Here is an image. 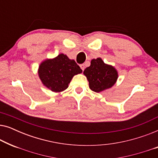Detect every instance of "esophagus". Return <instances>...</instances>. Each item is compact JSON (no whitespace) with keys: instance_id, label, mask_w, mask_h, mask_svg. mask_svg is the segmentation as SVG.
<instances>
[{"instance_id":"34e87169","label":"esophagus","mask_w":158,"mask_h":158,"mask_svg":"<svg viewBox=\"0 0 158 158\" xmlns=\"http://www.w3.org/2000/svg\"><path fill=\"white\" fill-rule=\"evenodd\" d=\"M80 67H81V70L83 71V70H84V69H85V65H84L83 64H80Z\"/></svg>"}]
</instances>
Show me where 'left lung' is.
<instances>
[{
	"instance_id": "obj_1",
	"label": "left lung",
	"mask_w": 158,
	"mask_h": 158,
	"mask_svg": "<svg viewBox=\"0 0 158 158\" xmlns=\"http://www.w3.org/2000/svg\"><path fill=\"white\" fill-rule=\"evenodd\" d=\"M83 74L87 77L90 90L96 93L111 88L118 77L116 69L111 64H106L101 57L93 59L90 65L83 71Z\"/></svg>"
}]
</instances>
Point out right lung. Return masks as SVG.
I'll use <instances>...</instances> for the list:
<instances>
[{
	"label": "right lung",
	"instance_id": "obj_1",
	"mask_svg": "<svg viewBox=\"0 0 158 158\" xmlns=\"http://www.w3.org/2000/svg\"><path fill=\"white\" fill-rule=\"evenodd\" d=\"M82 72L74 60L69 59L62 53L56 57L44 60L38 69L39 77L43 85L55 93L66 90L73 77Z\"/></svg>",
	"mask_w": 158,
	"mask_h": 158
}]
</instances>
